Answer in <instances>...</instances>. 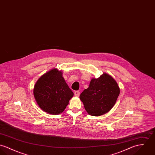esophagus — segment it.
<instances>
[{
  "instance_id": "1",
  "label": "esophagus",
  "mask_w": 155,
  "mask_h": 155,
  "mask_svg": "<svg viewBox=\"0 0 155 155\" xmlns=\"http://www.w3.org/2000/svg\"><path fill=\"white\" fill-rule=\"evenodd\" d=\"M74 94H75V96H77V97H78L79 96H80V91H75V92H74Z\"/></svg>"
}]
</instances>
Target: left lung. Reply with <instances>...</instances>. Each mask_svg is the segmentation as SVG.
<instances>
[{"mask_svg":"<svg viewBox=\"0 0 155 155\" xmlns=\"http://www.w3.org/2000/svg\"><path fill=\"white\" fill-rule=\"evenodd\" d=\"M120 93L116 81L109 75L103 74L99 78L91 80L88 88L81 93L80 99L89 115L101 116L113 107Z\"/></svg>","mask_w":155,"mask_h":155,"instance_id":"1","label":"left lung"}]
</instances>
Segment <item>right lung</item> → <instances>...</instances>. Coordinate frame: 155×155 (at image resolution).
I'll return each instance as SVG.
<instances>
[{"mask_svg":"<svg viewBox=\"0 0 155 155\" xmlns=\"http://www.w3.org/2000/svg\"><path fill=\"white\" fill-rule=\"evenodd\" d=\"M34 96L42 110L57 115L64 110L74 93L62 77L61 71L53 69L38 80L34 88Z\"/></svg>","mask_w":155,"mask_h":155,"instance_id":"add662e5","label":"right lung"}]
</instances>
